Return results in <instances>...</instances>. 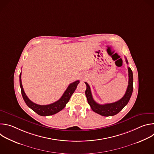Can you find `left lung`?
I'll return each mask as SVG.
<instances>
[{
  "instance_id": "8db88e82",
  "label": "left lung",
  "mask_w": 154,
  "mask_h": 154,
  "mask_svg": "<svg viewBox=\"0 0 154 154\" xmlns=\"http://www.w3.org/2000/svg\"><path fill=\"white\" fill-rule=\"evenodd\" d=\"M126 63L128 64L127 60L125 58ZM128 83L124 96L118 101L110 103L100 105L97 103L93 98L91 89L90 85L85 82L86 85V90L85 91V94L87 98L88 102L90 105L93 111L95 113L100 115L103 116H112L118 114L121 112L124 107L128 103L130 97L133 92V72L130 68H128Z\"/></svg>"
}]
</instances>
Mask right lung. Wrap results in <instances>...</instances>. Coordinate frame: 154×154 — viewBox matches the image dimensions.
Instances as JSON below:
<instances>
[{"label": "right lung", "instance_id": "obj_1", "mask_svg": "<svg viewBox=\"0 0 154 154\" xmlns=\"http://www.w3.org/2000/svg\"><path fill=\"white\" fill-rule=\"evenodd\" d=\"M79 82H80L79 80H77L71 83L68 86L66 90L63 93L61 97L58 100L49 105H41L33 102L28 98V97L27 96V95L26 94L24 91L23 85H22L21 72L19 75V83H20V87L21 89V93L26 103L35 113H36L38 115L42 116L53 115L54 114L57 113L60 111H61V109H63L65 107L66 103L69 102L71 96L72 95L75 89L77 88V85L79 84Z\"/></svg>", "mask_w": 154, "mask_h": 154}]
</instances>
